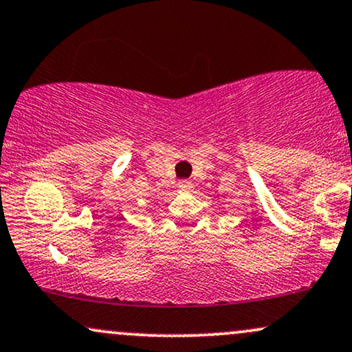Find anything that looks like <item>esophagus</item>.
Segmentation results:
<instances>
[{
    "label": "esophagus",
    "instance_id": "esophagus-1",
    "mask_svg": "<svg viewBox=\"0 0 352 352\" xmlns=\"http://www.w3.org/2000/svg\"><path fill=\"white\" fill-rule=\"evenodd\" d=\"M179 187H180L182 190H187V188L192 187V182H190V180H180V182H179Z\"/></svg>",
    "mask_w": 352,
    "mask_h": 352
}]
</instances>
